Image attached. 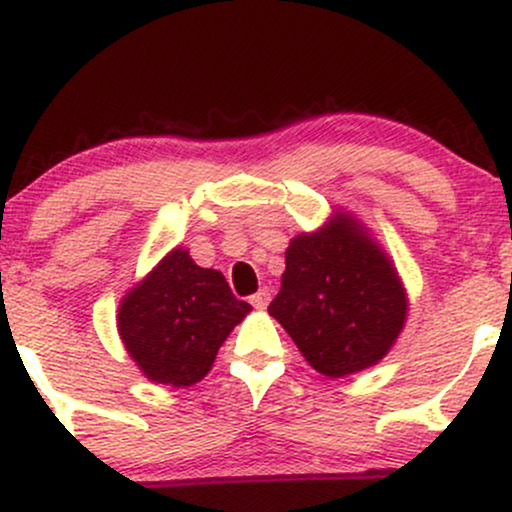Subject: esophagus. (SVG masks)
Here are the masks:
<instances>
[{"label":"esophagus","instance_id":"esophagus-1","mask_svg":"<svg viewBox=\"0 0 512 512\" xmlns=\"http://www.w3.org/2000/svg\"><path fill=\"white\" fill-rule=\"evenodd\" d=\"M269 298H272V291H269V289H260V291L255 293V296L250 298V303L255 305L257 310H264V308H267V305H269Z\"/></svg>","mask_w":512,"mask_h":512}]
</instances>
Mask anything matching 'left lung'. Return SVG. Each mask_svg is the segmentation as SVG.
Masks as SVG:
<instances>
[{"label": "left lung", "instance_id": "1", "mask_svg": "<svg viewBox=\"0 0 512 512\" xmlns=\"http://www.w3.org/2000/svg\"><path fill=\"white\" fill-rule=\"evenodd\" d=\"M409 298L395 262L349 211L286 248L281 291L269 315L305 361L327 378L380 363L404 330Z\"/></svg>", "mask_w": 512, "mask_h": 512}]
</instances>
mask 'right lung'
Segmentation results:
<instances>
[{
  "label": "right lung",
  "mask_w": 512,
  "mask_h": 512,
  "mask_svg": "<svg viewBox=\"0 0 512 512\" xmlns=\"http://www.w3.org/2000/svg\"><path fill=\"white\" fill-rule=\"evenodd\" d=\"M226 276L195 264L190 250L173 248L117 308V332L144 378L170 387L199 383L221 344L250 313Z\"/></svg>",
  "instance_id": "right-lung-1"
}]
</instances>
